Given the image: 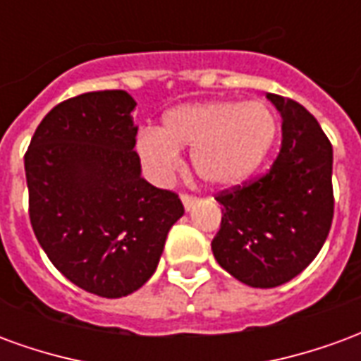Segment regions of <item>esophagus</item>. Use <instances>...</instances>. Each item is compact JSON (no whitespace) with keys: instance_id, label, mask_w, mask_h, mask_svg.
Returning <instances> with one entry per match:
<instances>
[{"instance_id":"1","label":"esophagus","mask_w":361,"mask_h":361,"mask_svg":"<svg viewBox=\"0 0 361 361\" xmlns=\"http://www.w3.org/2000/svg\"><path fill=\"white\" fill-rule=\"evenodd\" d=\"M181 203L185 207V211H191L193 209V204L197 203V197L189 195V193H181Z\"/></svg>"}]
</instances>
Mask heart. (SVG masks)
<instances>
[{"instance_id":"obj_1","label":"heart","mask_w":361,"mask_h":361,"mask_svg":"<svg viewBox=\"0 0 361 361\" xmlns=\"http://www.w3.org/2000/svg\"><path fill=\"white\" fill-rule=\"evenodd\" d=\"M279 119L261 100H211L166 111L160 131L145 129L137 152L157 178L180 162L178 150H191L195 173L209 185L232 188L259 170L274 147Z\"/></svg>"}]
</instances>
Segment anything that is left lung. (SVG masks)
<instances>
[{
    "instance_id": "8db88e82",
    "label": "left lung",
    "mask_w": 361,
    "mask_h": 361,
    "mask_svg": "<svg viewBox=\"0 0 361 361\" xmlns=\"http://www.w3.org/2000/svg\"><path fill=\"white\" fill-rule=\"evenodd\" d=\"M282 116V145L269 172L216 195L219 265L253 288L298 276L323 247L334 214L333 145L292 98L267 94Z\"/></svg>"
}]
</instances>
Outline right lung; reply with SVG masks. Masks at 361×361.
Wrapping results in <instances>:
<instances>
[{
  "mask_svg": "<svg viewBox=\"0 0 361 361\" xmlns=\"http://www.w3.org/2000/svg\"><path fill=\"white\" fill-rule=\"evenodd\" d=\"M135 102L85 92L51 108L25 154L28 216L54 267L75 286L121 298L157 271L180 197L141 178Z\"/></svg>",
  "mask_w": 361,
  "mask_h": 361,
  "instance_id": "right-lung-1",
  "label": "right lung"
}]
</instances>
